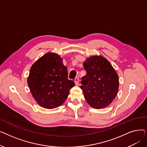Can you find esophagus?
<instances>
[{
	"label": "esophagus",
	"instance_id": "1",
	"mask_svg": "<svg viewBox=\"0 0 147 147\" xmlns=\"http://www.w3.org/2000/svg\"><path fill=\"white\" fill-rule=\"evenodd\" d=\"M74 82H75L76 85L78 86L79 84V78H76L75 79V80H74Z\"/></svg>",
	"mask_w": 147,
	"mask_h": 147
}]
</instances>
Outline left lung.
Wrapping results in <instances>:
<instances>
[{
	"mask_svg": "<svg viewBox=\"0 0 147 147\" xmlns=\"http://www.w3.org/2000/svg\"><path fill=\"white\" fill-rule=\"evenodd\" d=\"M86 75L82 78L80 88L86 101L96 109L109 106L116 96L119 76L110 62L101 55H92L83 63Z\"/></svg>",
	"mask_w": 147,
	"mask_h": 147,
	"instance_id": "left-lung-1",
	"label": "left lung"
}]
</instances>
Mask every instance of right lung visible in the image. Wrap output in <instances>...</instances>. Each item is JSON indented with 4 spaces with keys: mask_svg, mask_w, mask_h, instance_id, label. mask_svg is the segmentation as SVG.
I'll return each mask as SVG.
<instances>
[{
    "mask_svg": "<svg viewBox=\"0 0 147 147\" xmlns=\"http://www.w3.org/2000/svg\"><path fill=\"white\" fill-rule=\"evenodd\" d=\"M27 83L36 101L46 109L63 104L75 84L68 79L63 58L53 52L45 53L32 65Z\"/></svg>",
    "mask_w": 147,
    "mask_h": 147,
    "instance_id": "add662e5",
    "label": "right lung"
}]
</instances>
